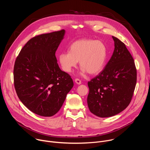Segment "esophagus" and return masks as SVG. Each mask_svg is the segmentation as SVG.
I'll return each instance as SVG.
<instances>
[{"label": "esophagus", "mask_w": 150, "mask_h": 150, "mask_svg": "<svg viewBox=\"0 0 150 150\" xmlns=\"http://www.w3.org/2000/svg\"><path fill=\"white\" fill-rule=\"evenodd\" d=\"M75 82L77 83V84H81V80L79 79H78V78H76L75 79Z\"/></svg>", "instance_id": "34e87169"}]
</instances>
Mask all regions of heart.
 I'll return each mask as SVG.
<instances>
[{"mask_svg": "<svg viewBox=\"0 0 150 150\" xmlns=\"http://www.w3.org/2000/svg\"><path fill=\"white\" fill-rule=\"evenodd\" d=\"M108 50L102 41L85 38L74 42L69 47V52L61 53L59 61L66 72H71L79 61L83 72L96 75L103 70Z\"/></svg>", "mask_w": 150, "mask_h": 150, "instance_id": "heart-1", "label": "heart"}]
</instances>
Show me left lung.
I'll return each instance as SVG.
<instances>
[{
  "label": "left lung",
  "mask_w": 150,
  "mask_h": 150,
  "mask_svg": "<svg viewBox=\"0 0 150 150\" xmlns=\"http://www.w3.org/2000/svg\"><path fill=\"white\" fill-rule=\"evenodd\" d=\"M113 53L103 70L88 82L90 112L100 117L115 116L129 105L137 83L134 59L125 45L112 36Z\"/></svg>",
  "instance_id": "8db88e82"
}]
</instances>
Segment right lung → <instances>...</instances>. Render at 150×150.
Here are the masks:
<instances>
[{
	"label": "right lung",
	"mask_w": 150,
	"mask_h": 150,
	"mask_svg": "<svg viewBox=\"0 0 150 150\" xmlns=\"http://www.w3.org/2000/svg\"><path fill=\"white\" fill-rule=\"evenodd\" d=\"M65 33L62 30L33 37L15 62L17 96L30 110L41 116L57 113L74 86L71 76L60 69L55 55Z\"/></svg>",
	"instance_id": "1"
}]
</instances>
